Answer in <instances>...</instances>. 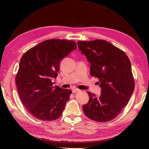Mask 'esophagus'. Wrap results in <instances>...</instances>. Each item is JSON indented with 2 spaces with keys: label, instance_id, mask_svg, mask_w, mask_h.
Returning <instances> with one entry per match:
<instances>
[{
  "label": "esophagus",
  "instance_id": "1",
  "mask_svg": "<svg viewBox=\"0 0 149 149\" xmlns=\"http://www.w3.org/2000/svg\"><path fill=\"white\" fill-rule=\"evenodd\" d=\"M79 91H80V90L77 89V88H74V89L72 90L73 93H77V92H79Z\"/></svg>",
  "mask_w": 149,
  "mask_h": 149
}]
</instances>
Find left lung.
I'll return each mask as SVG.
<instances>
[{
    "label": "left lung",
    "instance_id": "left-lung-1",
    "mask_svg": "<svg viewBox=\"0 0 149 149\" xmlns=\"http://www.w3.org/2000/svg\"><path fill=\"white\" fill-rule=\"evenodd\" d=\"M77 45L91 64L90 75L99 79L101 88L98 97L88 91L89 101L83 105V111L94 121H110L127 105L134 91L130 60L124 52L106 40L79 41Z\"/></svg>",
    "mask_w": 149,
    "mask_h": 149
}]
</instances>
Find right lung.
Wrapping results in <instances>:
<instances>
[{"mask_svg":"<svg viewBox=\"0 0 149 149\" xmlns=\"http://www.w3.org/2000/svg\"><path fill=\"white\" fill-rule=\"evenodd\" d=\"M77 49L74 41L51 39L22 56L16 84L22 103L34 117L43 121L59 118L72 91L54 86L61 60Z\"/></svg>","mask_w":149,"mask_h":149,"instance_id":"obj_1","label":"right lung"}]
</instances>
